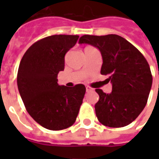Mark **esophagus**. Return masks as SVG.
<instances>
[{"label":"esophagus","mask_w":159,"mask_h":159,"mask_svg":"<svg viewBox=\"0 0 159 159\" xmlns=\"http://www.w3.org/2000/svg\"><path fill=\"white\" fill-rule=\"evenodd\" d=\"M86 90H87V92H91V91H93V89H92V88L89 86H87Z\"/></svg>","instance_id":"34e87169"}]
</instances>
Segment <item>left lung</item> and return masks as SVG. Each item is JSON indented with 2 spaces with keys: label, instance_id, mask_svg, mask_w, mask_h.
I'll list each match as a JSON object with an SVG mask.
<instances>
[{
  "label": "left lung",
  "instance_id": "left-lung-1",
  "mask_svg": "<svg viewBox=\"0 0 159 159\" xmlns=\"http://www.w3.org/2000/svg\"><path fill=\"white\" fill-rule=\"evenodd\" d=\"M80 44H90L99 49L103 64L100 73L109 76L111 93L95 89L100 100L95 104L97 118L105 126L121 128L136 119L146 107L152 76L147 59L138 49L117 35H84Z\"/></svg>",
  "mask_w": 159,
  "mask_h": 159
}]
</instances>
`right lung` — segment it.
Here are the masks:
<instances>
[{"mask_svg":"<svg viewBox=\"0 0 159 159\" xmlns=\"http://www.w3.org/2000/svg\"><path fill=\"white\" fill-rule=\"evenodd\" d=\"M78 36L53 35L35 42L19 64L17 83L28 113L45 129L61 130L76 122L86 88L59 86L57 76L65 69V55Z\"/></svg>","mask_w":159,"mask_h":159,"instance_id":"1","label":"right lung"}]
</instances>
